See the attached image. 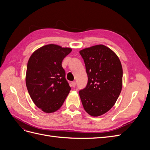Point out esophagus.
Listing matches in <instances>:
<instances>
[{
	"mask_svg": "<svg viewBox=\"0 0 150 150\" xmlns=\"http://www.w3.org/2000/svg\"><path fill=\"white\" fill-rule=\"evenodd\" d=\"M72 87H73V88H74L75 87V86H76V83L75 82V81H73V82H72Z\"/></svg>",
	"mask_w": 150,
	"mask_h": 150,
	"instance_id": "esophagus-1",
	"label": "esophagus"
}]
</instances>
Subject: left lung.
Segmentation results:
<instances>
[{
  "mask_svg": "<svg viewBox=\"0 0 150 150\" xmlns=\"http://www.w3.org/2000/svg\"><path fill=\"white\" fill-rule=\"evenodd\" d=\"M88 82L79 94L84 110L92 116L104 115L115 105L122 85V68L119 57L103 44L81 50Z\"/></svg>",
  "mask_w": 150,
  "mask_h": 150,
  "instance_id": "1",
  "label": "left lung"
}]
</instances>
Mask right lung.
I'll use <instances>...</instances> for the list:
<instances>
[{
	"label": "right lung",
	"mask_w": 150,
	"mask_h": 150,
	"mask_svg": "<svg viewBox=\"0 0 150 150\" xmlns=\"http://www.w3.org/2000/svg\"><path fill=\"white\" fill-rule=\"evenodd\" d=\"M71 51L69 47L47 44L35 50L28 61L27 88L35 106L44 112L57 111L69 93L62 62Z\"/></svg>",
	"instance_id": "obj_1"
}]
</instances>
